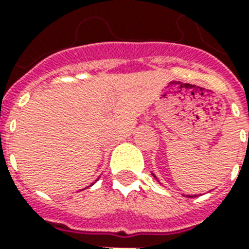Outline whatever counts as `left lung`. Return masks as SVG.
<instances>
[{
    "instance_id": "1",
    "label": "left lung",
    "mask_w": 249,
    "mask_h": 249,
    "mask_svg": "<svg viewBox=\"0 0 249 249\" xmlns=\"http://www.w3.org/2000/svg\"><path fill=\"white\" fill-rule=\"evenodd\" d=\"M154 177H155V176H154ZM155 178H156V177H155Z\"/></svg>"
}]
</instances>
